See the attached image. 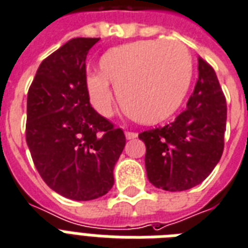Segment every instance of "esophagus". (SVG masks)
I'll use <instances>...</instances> for the list:
<instances>
[{
	"label": "esophagus",
	"instance_id": "1",
	"mask_svg": "<svg viewBox=\"0 0 248 248\" xmlns=\"http://www.w3.org/2000/svg\"><path fill=\"white\" fill-rule=\"evenodd\" d=\"M137 136H138V134H137L136 132H125L126 140H134V138H137Z\"/></svg>",
	"mask_w": 248,
	"mask_h": 248
}]
</instances>
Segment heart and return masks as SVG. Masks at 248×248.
<instances>
[{"label":"heart","instance_id":"obj_1","mask_svg":"<svg viewBox=\"0 0 248 248\" xmlns=\"http://www.w3.org/2000/svg\"><path fill=\"white\" fill-rule=\"evenodd\" d=\"M100 71L87 75L90 100L97 111L110 116L114 90L136 120L155 124L177 111L188 91L193 62L189 49L178 41L147 39L118 46L102 55Z\"/></svg>","mask_w":248,"mask_h":248}]
</instances>
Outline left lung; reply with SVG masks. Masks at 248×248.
<instances>
[{
	"label": "left lung",
	"mask_w": 248,
	"mask_h": 248,
	"mask_svg": "<svg viewBox=\"0 0 248 248\" xmlns=\"http://www.w3.org/2000/svg\"><path fill=\"white\" fill-rule=\"evenodd\" d=\"M227 101L211 65L199 57V80L173 123L140 133L146 171L155 187L186 191L209 177L224 150Z\"/></svg>",
	"instance_id": "left-lung-1"
}]
</instances>
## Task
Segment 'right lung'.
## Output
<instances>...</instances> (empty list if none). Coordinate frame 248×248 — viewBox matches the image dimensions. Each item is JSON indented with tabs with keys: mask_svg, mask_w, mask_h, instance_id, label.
<instances>
[{
	"mask_svg": "<svg viewBox=\"0 0 248 248\" xmlns=\"http://www.w3.org/2000/svg\"><path fill=\"white\" fill-rule=\"evenodd\" d=\"M100 38H73L46 57L28 91L25 138L39 175L66 199L90 201L114 186L125 146L120 128L91 106L87 53Z\"/></svg>",
	"mask_w": 248,
	"mask_h": 248,
	"instance_id": "1",
	"label": "right lung"
}]
</instances>
